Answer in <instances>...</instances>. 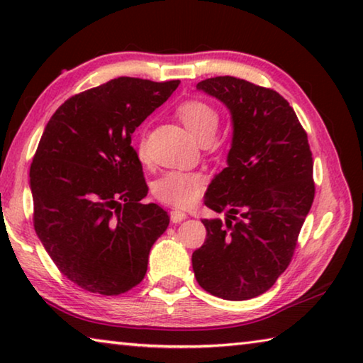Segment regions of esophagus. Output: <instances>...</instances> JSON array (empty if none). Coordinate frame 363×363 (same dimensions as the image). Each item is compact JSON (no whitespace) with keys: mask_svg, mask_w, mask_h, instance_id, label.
I'll return each mask as SVG.
<instances>
[{"mask_svg":"<svg viewBox=\"0 0 363 363\" xmlns=\"http://www.w3.org/2000/svg\"><path fill=\"white\" fill-rule=\"evenodd\" d=\"M169 216H171V220H173L174 224H177V223H181V220L186 219L187 214L184 211H179V210H173L169 213Z\"/></svg>","mask_w":363,"mask_h":363,"instance_id":"esophagus-1","label":"esophagus"}]
</instances>
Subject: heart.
<instances>
[{"mask_svg":"<svg viewBox=\"0 0 363 363\" xmlns=\"http://www.w3.org/2000/svg\"><path fill=\"white\" fill-rule=\"evenodd\" d=\"M176 112L187 130L201 143L210 140L218 130L219 112L210 102L187 99L177 106ZM136 149L138 155L144 160L147 153L144 134L139 136ZM203 186L205 177L196 171H168L153 184V195L169 206L189 208L200 199Z\"/></svg>","mask_w":363,"mask_h":363,"instance_id":"1","label":"heart"}]
</instances>
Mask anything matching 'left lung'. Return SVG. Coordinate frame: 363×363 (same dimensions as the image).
<instances>
[{
	"instance_id": "obj_1",
	"label": "left lung",
	"mask_w": 363,
	"mask_h": 363,
	"mask_svg": "<svg viewBox=\"0 0 363 363\" xmlns=\"http://www.w3.org/2000/svg\"><path fill=\"white\" fill-rule=\"evenodd\" d=\"M196 88L229 107L233 121L227 163L206 190L205 205L229 211L203 219L206 240L192 255L199 285L214 296L245 301L266 293L293 259L315 195L307 133L277 91L235 77Z\"/></svg>"
}]
</instances>
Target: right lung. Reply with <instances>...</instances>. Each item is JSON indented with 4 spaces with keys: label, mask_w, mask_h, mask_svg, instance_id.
Segmentation results:
<instances>
[{
    "label": "right lung",
    "mask_w": 363,
    "mask_h": 363,
    "mask_svg": "<svg viewBox=\"0 0 363 363\" xmlns=\"http://www.w3.org/2000/svg\"><path fill=\"white\" fill-rule=\"evenodd\" d=\"M179 79H110L67 99L30 167L36 235L59 272L86 291L116 296L143 281L168 213L149 192L131 134Z\"/></svg>",
    "instance_id": "1"
}]
</instances>
